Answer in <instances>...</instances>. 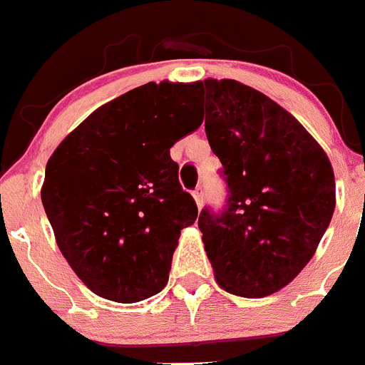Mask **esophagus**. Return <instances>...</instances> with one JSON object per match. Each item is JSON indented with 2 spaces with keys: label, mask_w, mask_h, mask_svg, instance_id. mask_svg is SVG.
<instances>
[{
  "label": "esophagus",
  "mask_w": 365,
  "mask_h": 365,
  "mask_svg": "<svg viewBox=\"0 0 365 365\" xmlns=\"http://www.w3.org/2000/svg\"><path fill=\"white\" fill-rule=\"evenodd\" d=\"M192 196H194V200H196V205L197 207H201V205H203V201H205V190H203V187H196V189H194V192H192Z\"/></svg>",
  "instance_id": "esophagus-1"
}]
</instances>
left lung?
<instances>
[{
	"label": "left lung",
	"instance_id": "1",
	"mask_svg": "<svg viewBox=\"0 0 365 365\" xmlns=\"http://www.w3.org/2000/svg\"><path fill=\"white\" fill-rule=\"evenodd\" d=\"M205 132L221 160L226 205L205 207L203 233L217 284L264 298L309 264L335 208L334 169L323 148L280 105L235 80L200 81Z\"/></svg>",
	"mask_w": 365,
	"mask_h": 365
}]
</instances>
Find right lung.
I'll use <instances>...</instances> for the list:
<instances>
[{"instance_id":"add662e5","label":"right lung","mask_w":365,"mask_h":365,"mask_svg":"<svg viewBox=\"0 0 365 365\" xmlns=\"http://www.w3.org/2000/svg\"><path fill=\"white\" fill-rule=\"evenodd\" d=\"M200 83H146L88 115L46 165L56 244L94 294L118 303L169 280L180 232L197 217L169 150L200 128Z\"/></svg>"}]
</instances>
